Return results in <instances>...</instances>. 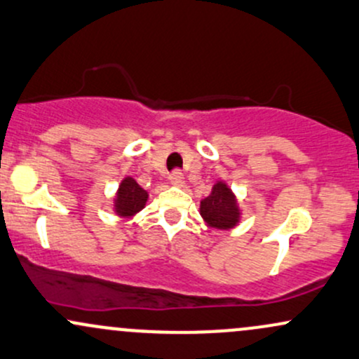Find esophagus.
I'll return each mask as SVG.
<instances>
[{
  "mask_svg": "<svg viewBox=\"0 0 359 359\" xmlns=\"http://www.w3.org/2000/svg\"><path fill=\"white\" fill-rule=\"evenodd\" d=\"M170 184L175 185V187H182V185H184V175H182V172L175 170L174 174L170 175Z\"/></svg>",
  "mask_w": 359,
  "mask_h": 359,
  "instance_id": "esophagus-1",
  "label": "esophagus"
}]
</instances>
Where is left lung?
<instances>
[{"mask_svg": "<svg viewBox=\"0 0 359 359\" xmlns=\"http://www.w3.org/2000/svg\"><path fill=\"white\" fill-rule=\"evenodd\" d=\"M199 214L208 228L229 231L241 222L243 209L233 189L219 179L212 185L211 194L199 203Z\"/></svg>", "mask_w": 359, "mask_h": 359, "instance_id": "1", "label": "left lung"}]
</instances>
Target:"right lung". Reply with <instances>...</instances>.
Returning a JSON list of instances; mask_svg holds the SVG:
<instances>
[{
  "instance_id": "right-lung-1",
  "label": "right lung",
  "mask_w": 359,
  "mask_h": 359,
  "mask_svg": "<svg viewBox=\"0 0 359 359\" xmlns=\"http://www.w3.org/2000/svg\"><path fill=\"white\" fill-rule=\"evenodd\" d=\"M148 192L133 177L126 175L113 197V211L118 217H133L147 205Z\"/></svg>"
}]
</instances>
